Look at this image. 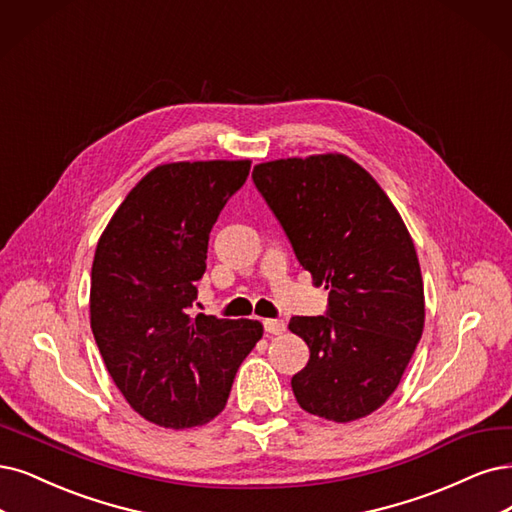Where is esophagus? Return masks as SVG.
Returning <instances> with one entry per match:
<instances>
[{"label": "esophagus", "mask_w": 512, "mask_h": 512, "mask_svg": "<svg viewBox=\"0 0 512 512\" xmlns=\"http://www.w3.org/2000/svg\"><path fill=\"white\" fill-rule=\"evenodd\" d=\"M263 329H266V333H270V335H282L287 331V325L282 323V320L268 318V320H263Z\"/></svg>", "instance_id": "1"}]
</instances>
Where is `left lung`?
I'll return each mask as SVG.
<instances>
[{"mask_svg":"<svg viewBox=\"0 0 512 512\" xmlns=\"http://www.w3.org/2000/svg\"><path fill=\"white\" fill-rule=\"evenodd\" d=\"M253 181L312 274L329 289L327 316H293L310 348L293 375L299 407L331 422L380 409L424 331V282L403 217L367 170L344 154L280 158Z\"/></svg>","mask_w":512,"mask_h":512,"instance_id":"left-lung-1","label":"left lung"}]
</instances>
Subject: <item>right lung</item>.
<instances>
[{
  "label": "right lung",
  "mask_w": 512,
  "mask_h": 512,
  "mask_svg": "<svg viewBox=\"0 0 512 512\" xmlns=\"http://www.w3.org/2000/svg\"><path fill=\"white\" fill-rule=\"evenodd\" d=\"M251 160L170 162L130 189L92 261L90 327L105 367L147 422L183 430L219 415L259 320L189 314L208 234Z\"/></svg>",
  "instance_id": "obj_1"
}]
</instances>
